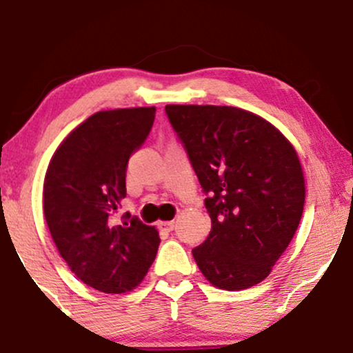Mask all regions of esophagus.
Masks as SVG:
<instances>
[{
	"label": "esophagus",
	"instance_id": "obj_1",
	"mask_svg": "<svg viewBox=\"0 0 353 353\" xmlns=\"http://www.w3.org/2000/svg\"><path fill=\"white\" fill-rule=\"evenodd\" d=\"M159 229L161 230H165V232H171V230H174V228H176V222L174 221H164V222H159Z\"/></svg>",
	"mask_w": 353,
	"mask_h": 353
}]
</instances>
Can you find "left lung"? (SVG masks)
Listing matches in <instances>:
<instances>
[{"instance_id": "1", "label": "left lung", "mask_w": 353, "mask_h": 353, "mask_svg": "<svg viewBox=\"0 0 353 353\" xmlns=\"http://www.w3.org/2000/svg\"><path fill=\"white\" fill-rule=\"evenodd\" d=\"M165 114L205 192L210 232L192 249L224 290L262 282L299 228L305 181L294 145L269 121L232 106L168 104Z\"/></svg>"}]
</instances>
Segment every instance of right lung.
I'll list each match as a JSON object with an SVG mask.
<instances>
[{"label": "right lung", "instance_id": "add662e5", "mask_svg": "<svg viewBox=\"0 0 353 353\" xmlns=\"http://www.w3.org/2000/svg\"><path fill=\"white\" fill-rule=\"evenodd\" d=\"M156 108L99 111L72 129L52 154L43 209L61 257L79 281L104 294L139 285L159 247L157 230L137 217L117 225L132 152L151 131Z\"/></svg>", "mask_w": 353, "mask_h": 353}]
</instances>
